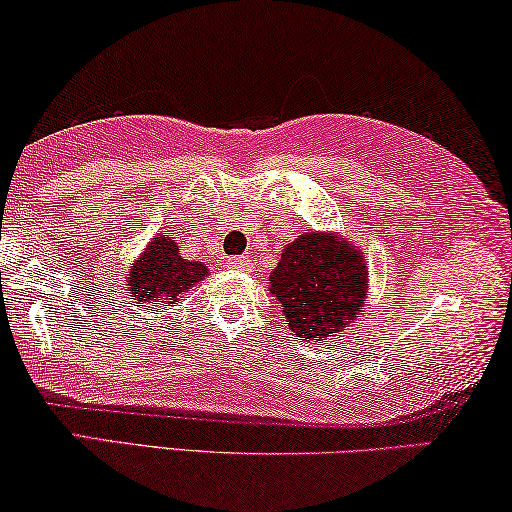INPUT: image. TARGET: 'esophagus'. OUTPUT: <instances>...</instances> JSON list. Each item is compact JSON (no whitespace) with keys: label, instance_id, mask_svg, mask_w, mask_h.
Here are the masks:
<instances>
[{"label":"esophagus","instance_id":"34e87169","mask_svg":"<svg viewBox=\"0 0 512 512\" xmlns=\"http://www.w3.org/2000/svg\"><path fill=\"white\" fill-rule=\"evenodd\" d=\"M228 265L235 270H251V258L249 256H233V258H228Z\"/></svg>","mask_w":512,"mask_h":512}]
</instances>
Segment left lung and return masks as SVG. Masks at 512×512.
Listing matches in <instances>:
<instances>
[{"mask_svg":"<svg viewBox=\"0 0 512 512\" xmlns=\"http://www.w3.org/2000/svg\"><path fill=\"white\" fill-rule=\"evenodd\" d=\"M270 293L282 303L298 338L328 340L363 312L368 263L363 251L333 233H305L286 244L270 272Z\"/></svg>","mask_w":512,"mask_h":512,"instance_id":"obj_1","label":"left lung"}]
</instances>
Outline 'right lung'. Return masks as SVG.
<instances>
[{"label":"right lung","mask_w":512,"mask_h":512,"mask_svg":"<svg viewBox=\"0 0 512 512\" xmlns=\"http://www.w3.org/2000/svg\"><path fill=\"white\" fill-rule=\"evenodd\" d=\"M207 275V265L186 261L179 254L177 240L167 233L153 237L149 247L137 263L130 265L128 293L139 305H177L184 293L202 282Z\"/></svg>","instance_id":"1"}]
</instances>
